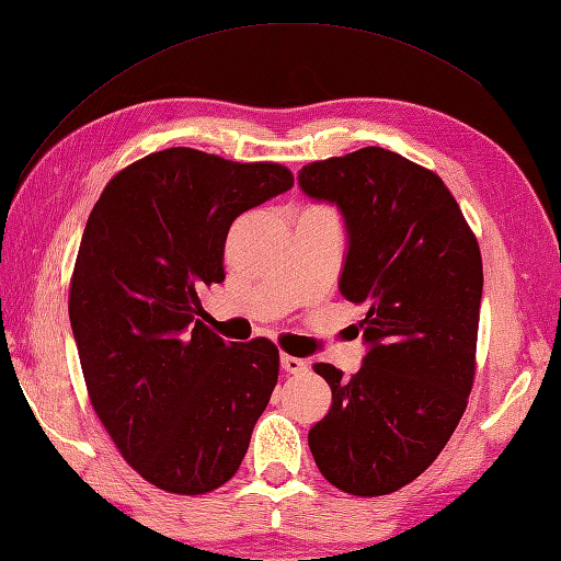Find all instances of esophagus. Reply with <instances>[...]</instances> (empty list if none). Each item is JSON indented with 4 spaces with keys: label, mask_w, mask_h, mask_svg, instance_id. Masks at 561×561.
<instances>
[{
    "label": "esophagus",
    "mask_w": 561,
    "mask_h": 561,
    "mask_svg": "<svg viewBox=\"0 0 561 561\" xmlns=\"http://www.w3.org/2000/svg\"><path fill=\"white\" fill-rule=\"evenodd\" d=\"M282 368L287 374H304L308 371V362L299 359V356H291V354H282Z\"/></svg>",
    "instance_id": "obj_1"
}]
</instances>
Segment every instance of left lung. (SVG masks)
<instances>
[{
    "label": "left lung",
    "instance_id": "8db88e82",
    "mask_svg": "<svg viewBox=\"0 0 561 561\" xmlns=\"http://www.w3.org/2000/svg\"><path fill=\"white\" fill-rule=\"evenodd\" d=\"M308 197L347 226L340 291L362 306L368 352L332 390L308 432L323 478L354 496H383L436 460L468 408L478 350L482 255L444 181L396 151L364 147L299 171Z\"/></svg>",
    "mask_w": 561,
    "mask_h": 561
}]
</instances>
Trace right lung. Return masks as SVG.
Masks as SVG:
<instances>
[{
    "label": "right lung",
    "mask_w": 561,
    "mask_h": 561,
    "mask_svg": "<svg viewBox=\"0 0 561 561\" xmlns=\"http://www.w3.org/2000/svg\"><path fill=\"white\" fill-rule=\"evenodd\" d=\"M282 163H236L187 147L129 163L81 236L69 320L93 410L133 468L163 492L229 482L279 376L265 337L226 344L202 323L224 282L236 217L287 193Z\"/></svg>",
    "instance_id": "right-lung-1"
}]
</instances>
